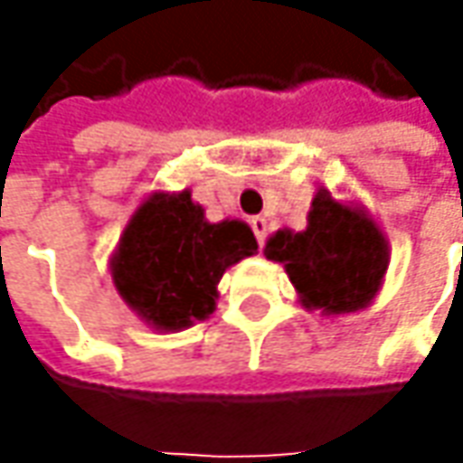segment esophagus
Returning a JSON list of instances; mask_svg holds the SVG:
<instances>
[{"mask_svg": "<svg viewBox=\"0 0 463 463\" xmlns=\"http://www.w3.org/2000/svg\"><path fill=\"white\" fill-rule=\"evenodd\" d=\"M250 223H252V232H255V237H258V244H262L265 237H268V229H270L268 219H265V216H255Z\"/></svg>", "mask_w": 463, "mask_h": 463, "instance_id": "esophagus-1", "label": "esophagus"}]
</instances>
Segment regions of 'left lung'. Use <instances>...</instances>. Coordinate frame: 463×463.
Masks as SVG:
<instances>
[{"label": "left lung", "mask_w": 463, "mask_h": 463, "mask_svg": "<svg viewBox=\"0 0 463 463\" xmlns=\"http://www.w3.org/2000/svg\"><path fill=\"white\" fill-rule=\"evenodd\" d=\"M265 258L283 265L304 309L340 317L365 309L382 291L389 241L365 205L319 187L307 229H278L265 241Z\"/></svg>", "instance_id": "8db88e82"}]
</instances>
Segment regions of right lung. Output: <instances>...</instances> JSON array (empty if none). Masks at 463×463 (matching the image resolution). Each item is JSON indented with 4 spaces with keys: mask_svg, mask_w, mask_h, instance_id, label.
<instances>
[{
    "mask_svg": "<svg viewBox=\"0 0 463 463\" xmlns=\"http://www.w3.org/2000/svg\"><path fill=\"white\" fill-rule=\"evenodd\" d=\"M258 252L240 219L211 223L190 190H154L126 223L110 255L113 286L136 317L156 332H180L216 311L219 280Z\"/></svg>",
    "mask_w": 463,
    "mask_h": 463,
    "instance_id": "obj_1",
    "label": "right lung"
}]
</instances>
